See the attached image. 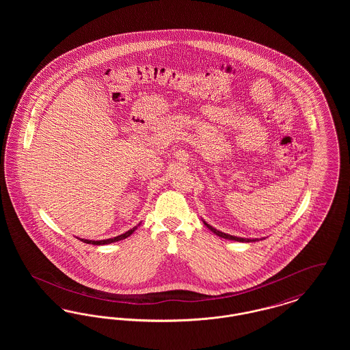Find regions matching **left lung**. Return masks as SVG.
<instances>
[{
    "instance_id": "obj_1",
    "label": "left lung",
    "mask_w": 350,
    "mask_h": 350,
    "mask_svg": "<svg viewBox=\"0 0 350 350\" xmlns=\"http://www.w3.org/2000/svg\"><path fill=\"white\" fill-rule=\"evenodd\" d=\"M202 221L204 223V226L215 233L219 237H223V239H227V240H233V241H240V243H252V241H258V239H245V237H237V236H232V234H228V233L221 232V231H217V228H214L213 226H210L208 223H206L203 219ZM261 240V239H260Z\"/></svg>"
}]
</instances>
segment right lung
Wrapping results in <instances>:
<instances>
[{
  "instance_id": "obj_1",
  "label": "right lung",
  "mask_w": 350,
  "mask_h": 350,
  "mask_svg": "<svg viewBox=\"0 0 350 350\" xmlns=\"http://www.w3.org/2000/svg\"><path fill=\"white\" fill-rule=\"evenodd\" d=\"M137 226H140V223H139ZM137 226H135L133 228L129 230L127 232L119 234L117 237H111V239H106V240H88V239H80V240H81L83 243H86V244H93V245H105V244H111V243H116V241H119V240H123V239L129 237L130 234H133V233L135 232V230L137 228ZM77 239H79V237H77Z\"/></svg>"
}]
</instances>
